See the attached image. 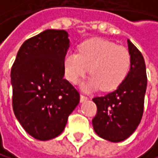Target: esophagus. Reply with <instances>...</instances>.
I'll return each instance as SVG.
<instances>
[{
  "label": "esophagus",
  "mask_w": 158,
  "mask_h": 158,
  "mask_svg": "<svg viewBox=\"0 0 158 158\" xmlns=\"http://www.w3.org/2000/svg\"><path fill=\"white\" fill-rule=\"evenodd\" d=\"M88 99H89V98H88V96H86L85 94H81L80 95V101L81 102H84V101H86Z\"/></svg>",
  "instance_id": "obj_1"
}]
</instances>
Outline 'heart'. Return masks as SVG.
Wrapping results in <instances>:
<instances>
[{
    "instance_id": "heart-1",
    "label": "heart",
    "mask_w": 158,
    "mask_h": 158,
    "mask_svg": "<svg viewBox=\"0 0 158 158\" xmlns=\"http://www.w3.org/2000/svg\"><path fill=\"white\" fill-rule=\"evenodd\" d=\"M131 57L128 50L115 42L94 38L82 43L78 53L69 52L64 58V72L67 81L77 84L89 72L92 76L83 89L101 88L110 92L119 88L129 72Z\"/></svg>"
}]
</instances>
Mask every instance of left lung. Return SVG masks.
<instances>
[{"instance_id": "obj_1", "label": "left lung", "mask_w": 158, "mask_h": 158, "mask_svg": "<svg viewBox=\"0 0 158 158\" xmlns=\"http://www.w3.org/2000/svg\"><path fill=\"white\" fill-rule=\"evenodd\" d=\"M127 45L131 64L127 78L116 91L93 98L98 107L93 119L95 133L115 143L125 140L133 133L144 112L147 89L145 60L141 52L129 39Z\"/></svg>"}]
</instances>
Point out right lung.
<instances>
[{"label":"right lung","mask_w":158,"mask_h":158,"mask_svg":"<svg viewBox=\"0 0 158 158\" xmlns=\"http://www.w3.org/2000/svg\"><path fill=\"white\" fill-rule=\"evenodd\" d=\"M69 48L64 30H46L25 41L11 69L12 107L18 122L40 141L64 131L80 95L64 79V58Z\"/></svg>","instance_id":"obj_1"}]
</instances>
